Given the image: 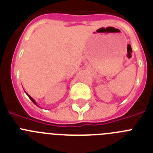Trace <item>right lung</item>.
<instances>
[{
	"mask_svg": "<svg viewBox=\"0 0 153 153\" xmlns=\"http://www.w3.org/2000/svg\"><path fill=\"white\" fill-rule=\"evenodd\" d=\"M27 97H29V98H30V100H31V101H32V102H33V103H34V104H35V105H36V106H38V105H37V103H36V101H35V100H33V98H32V97H30V95H29V94H27Z\"/></svg>",
	"mask_w": 153,
	"mask_h": 153,
	"instance_id": "add662e5",
	"label": "right lung"
}]
</instances>
